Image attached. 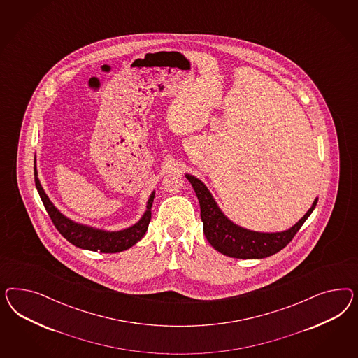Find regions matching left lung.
<instances>
[{
  "mask_svg": "<svg viewBox=\"0 0 358 358\" xmlns=\"http://www.w3.org/2000/svg\"><path fill=\"white\" fill-rule=\"evenodd\" d=\"M34 176H35V186L38 189V193L41 195V199L55 227L69 243H72L78 248L94 250V252L98 250L102 253H117V252L129 250L145 235L148 224L151 222V207L155 198V192H152L151 196L147 202V210L138 223L120 231H105L99 228L90 227L87 224L76 223L72 219L63 215L54 206V203L44 193L43 187L38 178L36 160H34Z\"/></svg>",
  "mask_w": 358,
  "mask_h": 358,
  "instance_id": "obj_1",
  "label": "left lung"
}]
</instances>
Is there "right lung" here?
I'll return each mask as SVG.
<instances>
[{"instance_id": "obj_1", "label": "right lung", "mask_w": 358, "mask_h": 358, "mask_svg": "<svg viewBox=\"0 0 358 358\" xmlns=\"http://www.w3.org/2000/svg\"><path fill=\"white\" fill-rule=\"evenodd\" d=\"M193 186L201 206V219L203 222V232L214 250L235 259H265L283 250L295 234L302 227L306 219L311 215L317 203L313 206L293 227L282 232H257L240 227L231 222L217 206L214 196L206 185L192 174H185Z\"/></svg>"}]
</instances>
